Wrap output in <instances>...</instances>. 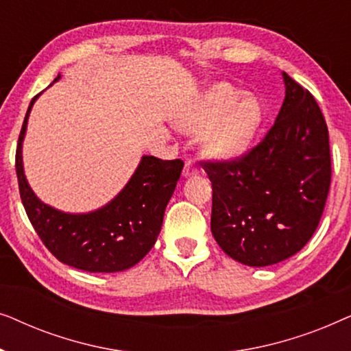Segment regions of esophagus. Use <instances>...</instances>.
Masks as SVG:
<instances>
[{
	"label": "esophagus",
	"instance_id": "34e87169",
	"mask_svg": "<svg viewBox=\"0 0 351 351\" xmlns=\"http://www.w3.org/2000/svg\"><path fill=\"white\" fill-rule=\"evenodd\" d=\"M198 174H199L198 167H196L191 161H186L185 166H184V171H182V176H184L185 179H189V177H193V176H198Z\"/></svg>",
	"mask_w": 351,
	"mask_h": 351
}]
</instances>
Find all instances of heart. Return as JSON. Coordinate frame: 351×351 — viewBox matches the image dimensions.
<instances>
[{"label":"heart","mask_w":351,"mask_h":351,"mask_svg":"<svg viewBox=\"0 0 351 351\" xmlns=\"http://www.w3.org/2000/svg\"><path fill=\"white\" fill-rule=\"evenodd\" d=\"M174 123L182 131L198 132L204 155L215 161H234L252 147L263 123L256 97L230 84L217 83L177 108Z\"/></svg>","instance_id":"heart-1"}]
</instances>
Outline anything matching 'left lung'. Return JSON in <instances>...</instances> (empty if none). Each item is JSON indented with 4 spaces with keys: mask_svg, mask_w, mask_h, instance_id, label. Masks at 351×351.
<instances>
[{
    "mask_svg": "<svg viewBox=\"0 0 351 351\" xmlns=\"http://www.w3.org/2000/svg\"><path fill=\"white\" fill-rule=\"evenodd\" d=\"M286 95L254 150L233 162H206L213 182L210 232L247 267L280 263L308 243L330 185L329 132L308 90L282 71Z\"/></svg>",
    "mask_w": 351,
    "mask_h": 351,
    "instance_id": "8db88e82",
    "label": "left lung"
}]
</instances>
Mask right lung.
Returning a JSON list of instances; mask_svg holds the SVG:
<instances>
[{
    "label": "right lung",
    "mask_w": 351,
    "mask_h": 351,
    "mask_svg": "<svg viewBox=\"0 0 351 351\" xmlns=\"http://www.w3.org/2000/svg\"><path fill=\"white\" fill-rule=\"evenodd\" d=\"M59 80L60 73L54 83ZM40 95L27 110L16 155L19 190L33 228L62 263L90 273L128 270L156 243L184 162L143 155L121 191L99 209L65 213L52 208L38 198L23 169V138L30 112Z\"/></svg>",
    "instance_id": "right-lung-1"
}]
</instances>
